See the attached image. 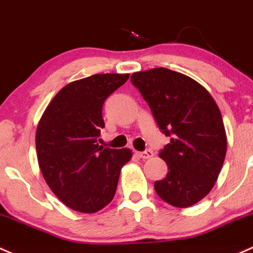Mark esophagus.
I'll return each mask as SVG.
<instances>
[{"instance_id":"34e87169","label":"esophagus","mask_w":253,"mask_h":253,"mask_svg":"<svg viewBox=\"0 0 253 253\" xmlns=\"http://www.w3.org/2000/svg\"><path fill=\"white\" fill-rule=\"evenodd\" d=\"M137 156L138 158H140V159H143V160H145V159H150V158H153V155H154V153L151 150H145V151H137Z\"/></svg>"}]
</instances>
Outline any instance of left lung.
Returning a JSON list of instances; mask_svg holds the SVG:
<instances>
[{
	"label": "left lung",
	"mask_w": 253,
	"mask_h": 253,
	"mask_svg": "<svg viewBox=\"0 0 253 253\" xmlns=\"http://www.w3.org/2000/svg\"><path fill=\"white\" fill-rule=\"evenodd\" d=\"M131 80L171 137L159 154L169 171L154 183L156 194L179 209L199 203L213 188L227 153L219 108L199 82L169 69L138 71Z\"/></svg>",
	"instance_id": "left-lung-1"
}]
</instances>
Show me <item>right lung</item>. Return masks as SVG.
Returning a JSON list of instances; mask_svg holds the SVG:
<instances>
[{
  "label": "right lung",
  "mask_w": 253,
  "mask_h": 253,
  "mask_svg": "<svg viewBox=\"0 0 253 253\" xmlns=\"http://www.w3.org/2000/svg\"><path fill=\"white\" fill-rule=\"evenodd\" d=\"M128 74H95L63 87L40 119L36 153L40 169L62 203L81 213H94L113 200L120 172L132 158L128 148L98 144L105 126V99Z\"/></svg>",
  "instance_id": "add662e5"
}]
</instances>
